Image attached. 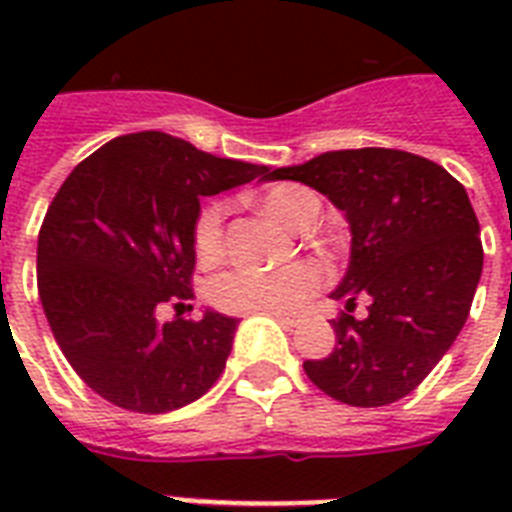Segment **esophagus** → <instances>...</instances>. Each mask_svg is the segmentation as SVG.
I'll return each mask as SVG.
<instances>
[{
    "mask_svg": "<svg viewBox=\"0 0 512 512\" xmlns=\"http://www.w3.org/2000/svg\"><path fill=\"white\" fill-rule=\"evenodd\" d=\"M271 316L276 321H279V324H284V327H287V329L297 327V319H292V316H284V313H271Z\"/></svg>",
    "mask_w": 512,
    "mask_h": 512,
    "instance_id": "34e87169",
    "label": "esophagus"
}]
</instances>
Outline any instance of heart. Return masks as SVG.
<instances>
[{
  "label": "heart",
  "mask_w": 512,
  "mask_h": 512,
  "mask_svg": "<svg viewBox=\"0 0 512 512\" xmlns=\"http://www.w3.org/2000/svg\"><path fill=\"white\" fill-rule=\"evenodd\" d=\"M260 204L271 217L287 225H308L319 215V201L300 185H276L260 196ZM223 204L201 209L193 228V247L204 263H215L223 255ZM321 268L313 263H295L276 271L236 268L217 276L209 297L228 313H295L321 287Z\"/></svg>",
  "instance_id": "obj_1"
}]
</instances>
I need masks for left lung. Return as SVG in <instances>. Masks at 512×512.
Wrapping results in <instances>:
<instances>
[{
	"label": "left lung",
	"instance_id": "obj_1",
	"mask_svg": "<svg viewBox=\"0 0 512 512\" xmlns=\"http://www.w3.org/2000/svg\"><path fill=\"white\" fill-rule=\"evenodd\" d=\"M324 193L350 225V260L332 292L337 345L305 361L311 382L350 406L409 396L452 348L476 295L484 247L468 191L444 167L396 148H348L279 167ZM366 299L367 316H352Z\"/></svg>",
	"mask_w": 512,
	"mask_h": 512
}]
</instances>
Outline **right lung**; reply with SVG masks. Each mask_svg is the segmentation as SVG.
<instances>
[{"instance_id":"1","label":"right lung","mask_w":512,"mask_h":512,"mask_svg":"<svg viewBox=\"0 0 512 512\" xmlns=\"http://www.w3.org/2000/svg\"><path fill=\"white\" fill-rule=\"evenodd\" d=\"M271 180L164 132L124 135L76 164L44 215L36 273L44 316L74 372L127 412L164 414L223 374L239 319L207 308L164 321L193 297L201 196ZM191 308V305H188Z\"/></svg>"}]
</instances>
